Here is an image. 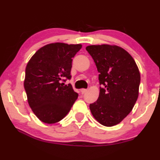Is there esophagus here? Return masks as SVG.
Returning <instances> with one entry per match:
<instances>
[{
    "instance_id": "1",
    "label": "esophagus",
    "mask_w": 160,
    "mask_h": 160,
    "mask_svg": "<svg viewBox=\"0 0 160 160\" xmlns=\"http://www.w3.org/2000/svg\"><path fill=\"white\" fill-rule=\"evenodd\" d=\"M80 92H81L82 94H85L86 92H87V89H86V88H82L81 90H80Z\"/></svg>"
}]
</instances>
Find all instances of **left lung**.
Returning <instances> with one entry per match:
<instances>
[{
  "label": "left lung",
  "instance_id": "1",
  "mask_svg": "<svg viewBox=\"0 0 160 160\" xmlns=\"http://www.w3.org/2000/svg\"><path fill=\"white\" fill-rule=\"evenodd\" d=\"M86 49L94 59L102 86L90 110L100 124L114 126L132 111L137 101L139 71L130 53L118 46L89 45Z\"/></svg>",
  "mask_w": 160,
  "mask_h": 160
}]
</instances>
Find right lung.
<instances>
[{"instance_id":"right-lung-1","label":"right lung","mask_w":160,"mask_h":160,"mask_svg":"<svg viewBox=\"0 0 160 160\" xmlns=\"http://www.w3.org/2000/svg\"><path fill=\"white\" fill-rule=\"evenodd\" d=\"M82 45L51 43L36 52L25 70L24 89L30 108L46 124L59 122L78 97L70 83L72 58Z\"/></svg>"}]
</instances>
